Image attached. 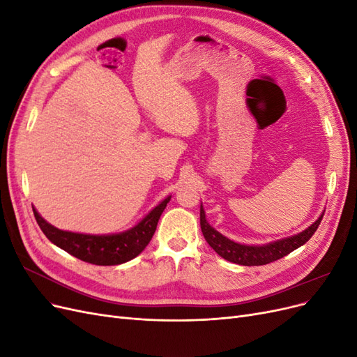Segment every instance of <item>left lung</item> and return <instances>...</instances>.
Returning <instances> with one entry per match:
<instances>
[{
  "mask_svg": "<svg viewBox=\"0 0 357 357\" xmlns=\"http://www.w3.org/2000/svg\"><path fill=\"white\" fill-rule=\"evenodd\" d=\"M323 214L325 213H321L320 218L311 226H308L305 231L264 245H245L226 238L225 235H222L220 232L215 231L213 226H210L207 219H205V211L202 208V205L199 211V219L204 238L207 240V243L215 253L226 259V261L234 264L244 266H257L278 261V259L287 256L290 252L296 250L302 244H305L311 238L312 234L317 231L319 225L323 219Z\"/></svg>",
  "mask_w": 357,
  "mask_h": 357,
  "instance_id": "left-lung-1",
  "label": "left lung"
}]
</instances>
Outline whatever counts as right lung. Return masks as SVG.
Returning a JSON list of instances; mask_svg holds the SVG:
<instances>
[{"instance_id": "1", "label": "right lung", "mask_w": 357, "mask_h": 357, "mask_svg": "<svg viewBox=\"0 0 357 357\" xmlns=\"http://www.w3.org/2000/svg\"><path fill=\"white\" fill-rule=\"evenodd\" d=\"M171 197H167L150 211L146 218L125 232L110 235H91L61 231L47 223L38 211L32 207L36 220L43 234L62 250L80 259L83 262L93 265H121L131 261L142 253L152 240L162 211L165 210Z\"/></svg>"}]
</instances>
